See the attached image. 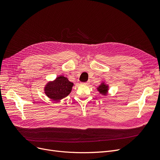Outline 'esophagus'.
I'll return each mask as SVG.
<instances>
[{"label":"esophagus","mask_w":160,"mask_h":160,"mask_svg":"<svg viewBox=\"0 0 160 160\" xmlns=\"http://www.w3.org/2000/svg\"><path fill=\"white\" fill-rule=\"evenodd\" d=\"M90 83V81H87V82H82V84H84V85H88Z\"/></svg>","instance_id":"esophagus-1"}]
</instances>
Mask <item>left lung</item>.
Returning a JSON list of instances; mask_svg holds the SVG:
<instances>
[{"instance_id": "8db88e82", "label": "left lung", "mask_w": 160, "mask_h": 160, "mask_svg": "<svg viewBox=\"0 0 160 160\" xmlns=\"http://www.w3.org/2000/svg\"><path fill=\"white\" fill-rule=\"evenodd\" d=\"M98 90L100 91V92L102 94H105L106 93H107V91H108V85H105L104 83H102V84L98 88Z\"/></svg>"}]
</instances>
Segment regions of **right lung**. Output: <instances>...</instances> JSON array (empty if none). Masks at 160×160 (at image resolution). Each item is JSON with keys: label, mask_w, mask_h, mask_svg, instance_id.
<instances>
[{"label": "right lung", "mask_w": 160, "mask_h": 160, "mask_svg": "<svg viewBox=\"0 0 160 160\" xmlns=\"http://www.w3.org/2000/svg\"><path fill=\"white\" fill-rule=\"evenodd\" d=\"M73 83L61 75L52 82H48L45 87V93L54 101H58L71 92Z\"/></svg>", "instance_id": "obj_1"}]
</instances>
